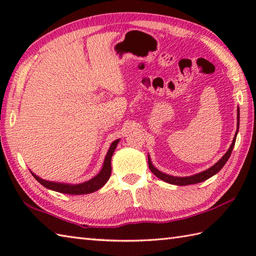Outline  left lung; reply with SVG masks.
<instances>
[{"label": "left lung", "instance_id": "obj_1", "mask_svg": "<svg viewBox=\"0 0 256 256\" xmlns=\"http://www.w3.org/2000/svg\"><path fill=\"white\" fill-rule=\"evenodd\" d=\"M236 118H238L236 132L234 138H233L232 144L230 145L229 150H226V153L224 156H222L221 158L218 162H216L214 166H211L210 168H208V170H206L201 172H198V174H194V175H192V176H187V177L172 176V175H168V174H165V172H162L157 170V168L153 165V162H152L150 157L148 155V167H150V172H153L157 178L162 179V182H168V184H177V186H187V184H198V182H204V180H206V179H209L210 177L216 175V174L219 172L221 170V168L226 165V162H228V160H229V157H230V155L232 153L233 148H234L236 135H238V125H240V110H238V116H236Z\"/></svg>", "mask_w": 256, "mask_h": 256}]
</instances>
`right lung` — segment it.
I'll list each match as a JSON object with an SVG mask.
<instances>
[{
  "label": "right lung",
  "instance_id": "add662e5",
  "mask_svg": "<svg viewBox=\"0 0 256 256\" xmlns=\"http://www.w3.org/2000/svg\"><path fill=\"white\" fill-rule=\"evenodd\" d=\"M118 142H120V138L112 142V144L110 145V148H108V153L106 155V158H104V162H103V166L101 168V170L99 172V174H96L94 178L89 179L88 182H84L81 184H66V182H50L38 177L32 172H30L36 180L38 182H40V184H42L45 188L54 190V192H57L67 194H86L98 192L100 188L104 186L106 182L108 180V178L111 176V170H112L111 158Z\"/></svg>",
  "mask_w": 256,
  "mask_h": 256
}]
</instances>
